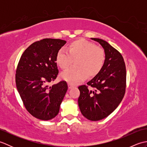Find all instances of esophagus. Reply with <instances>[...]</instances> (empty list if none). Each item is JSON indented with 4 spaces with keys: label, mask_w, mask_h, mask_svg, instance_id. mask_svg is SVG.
<instances>
[{
    "label": "esophagus",
    "mask_w": 147,
    "mask_h": 147,
    "mask_svg": "<svg viewBox=\"0 0 147 147\" xmlns=\"http://www.w3.org/2000/svg\"><path fill=\"white\" fill-rule=\"evenodd\" d=\"M73 87H74V85H71V84H70V83H68V88H69V89L73 88Z\"/></svg>",
    "instance_id": "obj_1"
}]
</instances>
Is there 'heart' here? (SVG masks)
Instances as JSON below:
<instances>
[{"label":"heart","mask_w":147,"mask_h":147,"mask_svg":"<svg viewBox=\"0 0 147 147\" xmlns=\"http://www.w3.org/2000/svg\"><path fill=\"white\" fill-rule=\"evenodd\" d=\"M104 51L94 43L84 39L72 42L67 51L61 49L56 55V62L61 69H66L73 63L74 66L61 73V78L72 85L83 82L88 76L96 75L104 64Z\"/></svg>","instance_id":"heart-1"}]
</instances>
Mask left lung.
I'll list each match as a JSON object with an SVG mask.
<instances>
[{
  "instance_id": "left-lung-1",
  "label": "left lung",
  "mask_w": 147,
  "mask_h": 147,
  "mask_svg": "<svg viewBox=\"0 0 147 147\" xmlns=\"http://www.w3.org/2000/svg\"><path fill=\"white\" fill-rule=\"evenodd\" d=\"M104 50L105 59L100 71L87 83L78 87V105L88 120H101L110 115L123 100L126 89V71L123 56L108 42L92 38Z\"/></svg>"
}]
</instances>
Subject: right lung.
<instances>
[{
    "label": "right lung",
    "instance_id": "1",
    "mask_svg": "<svg viewBox=\"0 0 147 147\" xmlns=\"http://www.w3.org/2000/svg\"><path fill=\"white\" fill-rule=\"evenodd\" d=\"M66 41L45 38L32 43L22 54L16 74L18 92L26 110L40 120L55 117L67 90L62 81L49 86L59 73L56 55Z\"/></svg>",
    "mask_w": 147,
    "mask_h": 147
}]
</instances>
